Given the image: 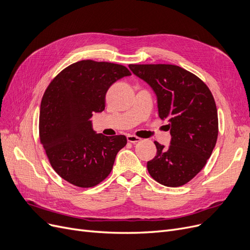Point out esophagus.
<instances>
[{
	"instance_id": "esophagus-1",
	"label": "esophagus",
	"mask_w": 250,
	"mask_h": 250,
	"mask_svg": "<svg viewBox=\"0 0 250 250\" xmlns=\"http://www.w3.org/2000/svg\"><path fill=\"white\" fill-rule=\"evenodd\" d=\"M141 138L135 136V135H127V140L128 142H131V144H135V142L140 141Z\"/></svg>"
}]
</instances>
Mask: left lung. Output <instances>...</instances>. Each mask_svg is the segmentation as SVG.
Here are the masks:
<instances>
[{
    "label": "left lung",
    "mask_w": 250,
    "mask_h": 250,
    "mask_svg": "<svg viewBox=\"0 0 250 250\" xmlns=\"http://www.w3.org/2000/svg\"><path fill=\"white\" fill-rule=\"evenodd\" d=\"M158 98L159 116L167 120L171 133L168 147L154 141L157 156L147 162L154 180L168 187H179L194 178L206 166L215 148L218 111L206 83L176 65H129Z\"/></svg>",
    "instance_id": "obj_1"
}]
</instances>
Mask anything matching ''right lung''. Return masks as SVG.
<instances>
[{
    "label": "right lung",
    "instance_id": "1",
    "mask_svg": "<svg viewBox=\"0 0 250 250\" xmlns=\"http://www.w3.org/2000/svg\"><path fill=\"white\" fill-rule=\"evenodd\" d=\"M131 75L123 65L82 60L59 73L41 103L40 139L56 173L78 187H93L113 169L124 135L93 131L89 119L104 110L105 93L117 80Z\"/></svg>",
    "mask_w": 250,
    "mask_h": 250
}]
</instances>
